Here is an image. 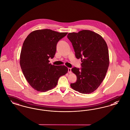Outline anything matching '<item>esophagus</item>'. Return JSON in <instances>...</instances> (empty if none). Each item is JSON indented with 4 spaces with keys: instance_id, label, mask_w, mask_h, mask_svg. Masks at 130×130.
Wrapping results in <instances>:
<instances>
[{
    "instance_id": "esophagus-1",
    "label": "esophagus",
    "mask_w": 130,
    "mask_h": 130,
    "mask_svg": "<svg viewBox=\"0 0 130 130\" xmlns=\"http://www.w3.org/2000/svg\"><path fill=\"white\" fill-rule=\"evenodd\" d=\"M71 68H68V73H71V72H72V71H71Z\"/></svg>"
}]
</instances>
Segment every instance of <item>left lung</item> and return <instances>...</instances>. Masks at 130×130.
<instances>
[{"instance_id": "1", "label": "left lung", "mask_w": 130, "mask_h": 130, "mask_svg": "<svg viewBox=\"0 0 130 130\" xmlns=\"http://www.w3.org/2000/svg\"><path fill=\"white\" fill-rule=\"evenodd\" d=\"M67 37L76 58L82 62L81 68L72 69L77 80L70 86L79 93H93L103 80L109 65L107 43L101 36L89 30L69 33Z\"/></svg>"}]
</instances>
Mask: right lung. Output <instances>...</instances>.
<instances>
[{"instance_id": "1", "label": "right lung", "mask_w": 130, "mask_h": 130, "mask_svg": "<svg viewBox=\"0 0 130 130\" xmlns=\"http://www.w3.org/2000/svg\"><path fill=\"white\" fill-rule=\"evenodd\" d=\"M67 34L50 29L38 30L32 31L25 39L20 65L25 78L37 91L52 89L56 86L59 77L67 73V67L52 65L48 60L54 57L57 43Z\"/></svg>"}]
</instances>
